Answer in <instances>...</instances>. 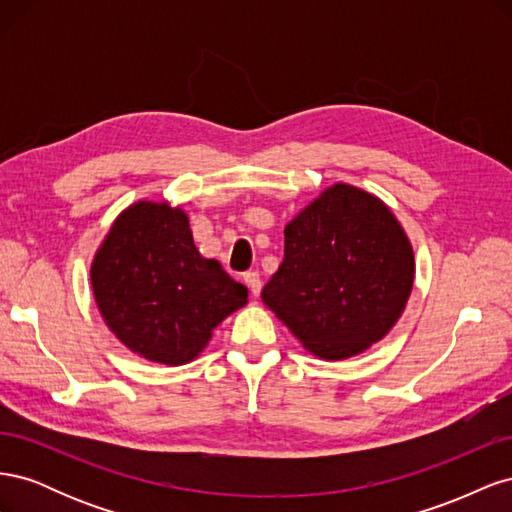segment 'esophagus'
I'll return each instance as SVG.
<instances>
[{
    "instance_id": "34e87169",
    "label": "esophagus",
    "mask_w": 512,
    "mask_h": 512,
    "mask_svg": "<svg viewBox=\"0 0 512 512\" xmlns=\"http://www.w3.org/2000/svg\"><path fill=\"white\" fill-rule=\"evenodd\" d=\"M243 282L247 284V288H250V292L254 294V297H258L260 288H262V282H260L258 273H256V271H247V273L243 275Z\"/></svg>"
}]
</instances>
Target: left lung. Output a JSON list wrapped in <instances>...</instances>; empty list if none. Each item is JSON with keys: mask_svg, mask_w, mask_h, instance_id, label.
Instances as JSON below:
<instances>
[{"mask_svg": "<svg viewBox=\"0 0 512 512\" xmlns=\"http://www.w3.org/2000/svg\"><path fill=\"white\" fill-rule=\"evenodd\" d=\"M412 243L382 200L333 183L284 228V260L262 303L324 361L365 352L404 314Z\"/></svg>", "mask_w": 512, "mask_h": 512, "instance_id": "8db88e82", "label": "left lung"}]
</instances>
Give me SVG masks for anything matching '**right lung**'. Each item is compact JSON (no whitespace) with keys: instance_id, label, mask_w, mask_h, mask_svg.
Here are the masks:
<instances>
[{"instance_id":"1","label":"right lung","mask_w":512,"mask_h":512,"mask_svg":"<svg viewBox=\"0 0 512 512\" xmlns=\"http://www.w3.org/2000/svg\"><path fill=\"white\" fill-rule=\"evenodd\" d=\"M91 290L119 342L162 365H185L247 303V288L196 250L188 213L168 200L123 209L91 260Z\"/></svg>"}]
</instances>
